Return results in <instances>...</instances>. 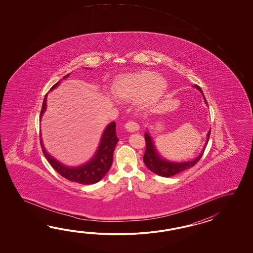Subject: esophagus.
<instances>
[{"mask_svg": "<svg viewBox=\"0 0 253 253\" xmlns=\"http://www.w3.org/2000/svg\"><path fill=\"white\" fill-rule=\"evenodd\" d=\"M126 130H128L129 132H134V131H137L139 129V126L134 122V120H129L127 121L126 125H125Z\"/></svg>", "mask_w": 253, "mask_h": 253, "instance_id": "obj_1", "label": "esophagus"}]
</instances>
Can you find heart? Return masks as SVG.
I'll list each match as a JSON object with an SVG mask.
<instances>
[{"label": "heart", "mask_w": 253, "mask_h": 253, "mask_svg": "<svg viewBox=\"0 0 253 253\" xmlns=\"http://www.w3.org/2000/svg\"><path fill=\"white\" fill-rule=\"evenodd\" d=\"M167 89V81L148 70L118 77L110 87L112 95L119 99L127 100L141 97L140 104L143 107L157 102Z\"/></svg>", "instance_id": "heart-1"}]
</instances>
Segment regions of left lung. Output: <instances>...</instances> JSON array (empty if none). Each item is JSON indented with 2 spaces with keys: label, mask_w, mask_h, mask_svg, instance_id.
Masks as SVG:
<instances>
[{
  "label": "left lung",
  "mask_w": 253,
  "mask_h": 253,
  "mask_svg": "<svg viewBox=\"0 0 253 253\" xmlns=\"http://www.w3.org/2000/svg\"><path fill=\"white\" fill-rule=\"evenodd\" d=\"M194 86L203 93L201 87L198 85H194ZM203 95H204V93H203ZM204 97H205V102L207 104V100L205 98V95H204ZM210 134L211 130L208 132V137H207L208 139H207L206 144L208 143ZM145 139L146 147H145V155H144V158H143L144 163H145L146 167L152 172H155L156 174L163 176V177H171V176H173L177 173H180V172L187 170L191 167H194L201 159L202 156L204 155V151H203V153L193 161L180 163V164L172 163V162L167 161V160L163 159L161 156L158 155V153L156 152V147L153 144V141H152L149 134L147 133H145Z\"/></svg>",
  "instance_id": "left-lung-1"
}]
</instances>
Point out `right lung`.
Returning a JSON list of instances; mask_svg holds the SVG:
<instances>
[{
  "mask_svg": "<svg viewBox=\"0 0 253 253\" xmlns=\"http://www.w3.org/2000/svg\"><path fill=\"white\" fill-rule=\"evenodd\" d=\"M68 75L64 76L63 79L67 78ZM57 82L52 86L51 89L55 88L59 85ZM46 99L47 95L44 97L42 107L41 110V117L42 116L43 112L46 109ZM119 142V138L116 134V123L112 122L108 126L102 135L100 144L98 146L97 153L93 156L91 160L87 162L85 165L78 167H65L64 165L60 164L59 162L55 160L53 157L48 155V153L43 148L42 152L45 157L47 158L50 166L53 167L56 172H59L61 176L68 179L71 182L81 183V184H92L99 182L106 173L108 172L109 168L113 162V153L116 145Z\"/></svg>",
  "mask_w": 253,
  "mask_h": 253,
  "instance_id": "add662e5",
  "label": "right lung"
}]
</instances>
